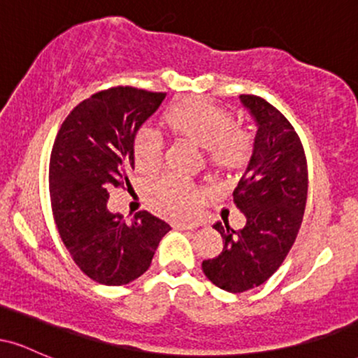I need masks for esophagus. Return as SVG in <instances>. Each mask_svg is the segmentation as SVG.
<instances>
[{
	"instance_id": "esophagus-1",
	"label": "esophagus",
	"mask_w": 358,
	"mask_h": 358,
	"mask_svg": "<svg viewBox=\"0 0 358 358\" xmlns=\"http://www.w3.org/2000/svg\"><path fill=\"white\" fill-rule=\"evenodd\" d=\"M195 227L193 224H185V222H175L173 224V229H176V231H190V229Z\"/></svg>"
}]
</instances>
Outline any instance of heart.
I'll list each match as a JSON object with an SVG mask.
<instances>
[{"label":"heart","instance_id":"heart-1","mask_svg":"<svg viewBox=\"0 0 358 358\" xmlns=\"http://www.w3.org/2000/svg\"><path fill=\"white\" fill-rule=\"evenodd\" d=\"M176 134L205 148L208 162L220 168L239 166L252 150V138L234 126L229 110L203 99H188L171 106L163 117ZM162 134L151 126L139 127L133 143L134 163L139 170H155L163 158ZM148 199L156 210L170 217H188L202 202V192L183 176L168 173L148 187Z\"/></svg>","mask_w":358,"mask_h":358}]
</instances>
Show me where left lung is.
<instances>
[{
    "mask_svg": "<svg viewBox=\"0 0 358 358\" xmlns=\"http://www.w3.org/2000/svg\"><path fill=\"white\" fill-rule=\"evenodd\" d=\"M239 99L257 126L252 156L234 190L248 222L239 231L217 222L224 249L202 262L205 276L229 293L261 286L276 273L296 241L308 196L306 156L294 127L262 97Z\"/></svg>",
    "mask_w": 358,
    "mask_h": 358,
    "instance_id": "8db88e82",
    "label": "left lung"
}]
</instances>
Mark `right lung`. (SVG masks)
<instances>
[{"label": "right lung", "instance_id": "obj_1", "mask_svg": "<svg viewBox=\"0 0 358 358\" xmlns=\"http://www.w3.org/2000/svg\"><path fill=\"white\" fill-rule=\"evenodd\" d=\"M165 96L122 85L101 90L72 109L53 143V219L73 262L101 285H127L146 273L159 241L171 231L146 210L126 222L108 208L113 188L131 187L134 136Z\"/></svg>", "mask_w": 358, "mask_h": 358}]
</instances>
